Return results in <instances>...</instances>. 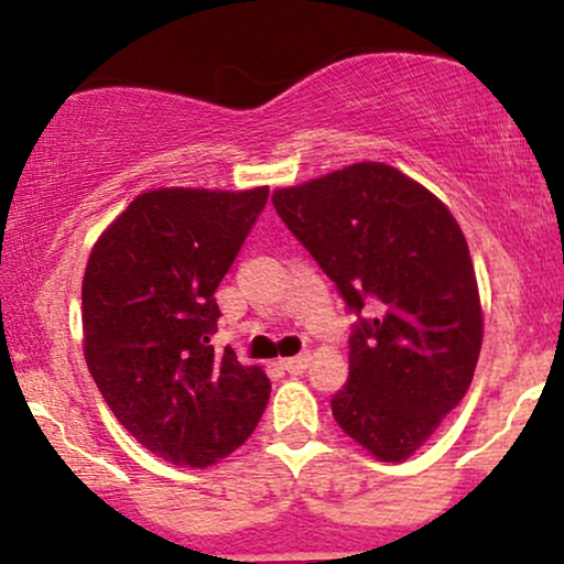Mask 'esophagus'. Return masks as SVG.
I'll return each mask as SVG.
<instances>
[{
  "mask_svg": "<svg viewBox=\"0 0 564 564\" xmlns=\"http://www.w3.org/2000/svg\"><path fill=\"white\" fill-rule=\"evenodd\" d=\"M307 366H310V355L307 352L296 355V358H283L281 360V368H283V371H289L291 377H300V373L307 371Z\"/></svg>",
  "mask_w": 564,
  "mask_h": 564,
  "instance_id": "obj_1",
  "label": "esophagus"
}]
</instances>
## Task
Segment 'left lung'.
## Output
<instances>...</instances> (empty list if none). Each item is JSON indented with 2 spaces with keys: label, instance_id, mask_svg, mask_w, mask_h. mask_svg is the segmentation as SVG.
Listing matches in <instances>:
<instances>
[{
  "label": "left lung",
  "instance_id": "8db88e82",
  "mask_svg": "<svg viewBox=\"0 0 564 564\" xmlns=\"http://www.w3.org/2000/svg\"><path fill=\"white\" fill-rule=\"evenodd\" d=\"M273 206L358 318L336 424L381 462H403L462 403L480 358L467 238L443 200L379 161L283 187Z\"/></svg>",
  "mask_w": 564,
  "mask_h": 564
}]
</instances>
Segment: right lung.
Returning a JSON list of instances; mask_svg holds the SVG:
<instances>
[{
	"label": "right lung",
	"mask_w": 564,
	"mask_h": 564,
	"mask_svg": "<svg viewBox=\"0 0 564 564\" xmlns=\"http://www.w3.org/2000/svg\"><path fill=\"white\" fill-rule=\"evenodd\" d=\"M264 204L268 187H161L134 198L89 254L82 283L89 373L124 430L172 464L225 458L268 405L262 368L209 345L215 291Z\"/></svg>",
	"instance_id": "add662e5"
}]
</instances>
